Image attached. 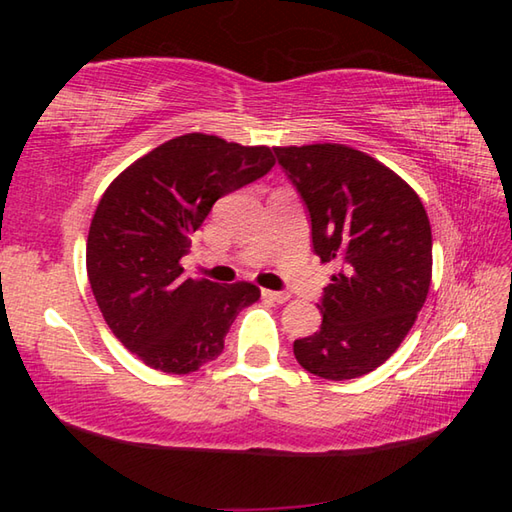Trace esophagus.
<instances>
[{"instance_id": "1", "label": "esophagus", "mask_w": 512, "mask_h": 512, "mask_svg": "<svg viewBox=\"0 0 512 512\" xmlns=\"http://www.w3.org/2000/svg\"><path fill=\"white\" fill-rule=\"evenodd\" d=\"M262 296H264L266 300L277 302V305H282V302H287V300L291 298L289 293H284V291H268V289H264V291H262Z\"/></svg>"}]
</instances>
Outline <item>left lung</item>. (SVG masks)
Instances as JSON below:
<instances>
[{
	"instance_id": "8db88e82",
	"label": "left lung",
	"mask_w": 512,
	"mask_h": 512,
	"mask_svg": "<svg viewBox=\"0 0 512 512\" xmlns=\"http://www.w3.org/2000/svg\"><path fill=\"white\" fill-rule=\"evenodd\" d=\"M311 216V241L334 264L318 332L293 343L323 379L368 375L400 348L427 300L431 225L415 189L372 155L345 144L275 146Z\"/></svg>"
}]
</instances>
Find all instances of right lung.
Returning a JSON list of instances; mask_svg holds the SVG:
<instances>
[{
    "label": "right lung",
    "mask_w": 512,
    "mask_h": 512,
    "mask_svg": "<svg viewBox=\"0 0 512 512\" xmlns=\"http://www.w3.org/2000/svg\"><path fill=\"white\" fill-rule=\"evenodd\" d=\"M268 146L187 133L137 158L94 210L85 264L112 334L149 368L189 375L223 352L237 314L259 300L253 282L185 277L194 232L221 196L262 178Z\"/></svg>",
    "instance_id": "add662e5"
}]
</instances>
